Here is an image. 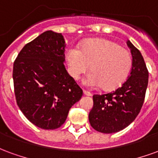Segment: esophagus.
Returning a JSON list of instances; mask_svg holds the SVG:
<instances>
[{
  "mask_svg": "<svg viewBox=\"0 0 158 158\" xmlns=\"http://www.w3.org/2000/svg\"><path fill=\"white\" fill-rule=\"evenodd\" d=\"M83 92H84V95H85V96H92V94L89 92V91H87V90H84Z\"/></svg>",
  "mask_w": 158,
  "mask_h": 158,
  "instance_id": "1",
  "label": "esophagus"
}]
</instances>
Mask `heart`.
<instances>
[{
	"label": "heart",
	"mask_w": 158,
	"mask_h": 158,
	"mask_svg": "<svg viewBox=\"0 0 158 158\" xmlns=\"http://www.w3.org/2000/svg\"><path fill=\"white\" fill-rule=\"evenodd\" d=\"M69 73L78 79L90 66V73L84 79L87 87L112 90L125 81L132 68V56L128 50L109 40H90L80 50L69 48L66 54Z\"/></svg>",
	"instance_id": "obj_1"
}]
</instances>
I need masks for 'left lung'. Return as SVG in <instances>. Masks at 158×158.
Returning <instances> with one entry per match:
<instances>
[{
    "label": "left lung",
    "mask_w": 158,
    "mask_h": 158,
    "mask_svg": "<svg viewBox=\"0 0 158 158\" xmlns=\"http://www.w3.org/2000/svg\"><path fill=\"white\" fill-rule=\"evenodd\" d=\"M132 69L125 82L113 92L94 95L89 113L93 129L105 134L118 132L135 119L143 106L148 85V70L141 53L131 42Z\"/></svg>",
    "instance_id": "left-lung-1"
}]
</instances>
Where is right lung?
<instances>
[{
    "label": "right lung",
    "instance_id": "obj_1",
    "mask_svg": "<svg viewBox=\"0 0 158 158\" xmlns=\"http://www.w3.org/2000/svg\"><path fill=\"white\" fill-rule=\"evenodd\" d=\"M65 46L62 34L45 31L26 44L13 63L17 104L28 120L40 129L61 127L69 109L83 96L63 64Z\"/></svg>",
    "mask_w": 158,
    "mask_h": 158
}]
</instances>
